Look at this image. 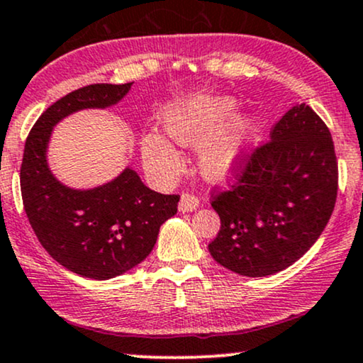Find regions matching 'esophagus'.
<instances>
[{"label":"esophagus","mask_w":363,"mask_h":363,"mask_svg":"<svg viewBox=\"0 0 363 363\" xmlns=\"http://www.w3.org/2000/svg\"><path fill=\"white\" fill-rule=\"evenodd\" d=\"M198 206H199V199L196 198V196L189 193H184L181 196V201H179V211L181 213L194 211V209H198Z\"/></svg>","instance_id":"obj_1"}]
</instances>
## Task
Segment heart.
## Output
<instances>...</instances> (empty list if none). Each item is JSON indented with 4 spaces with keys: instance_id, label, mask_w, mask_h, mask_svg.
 <instances>
[{
    "instance_id": "1",
    "label": "heart",
    "mask_w": 363,
    "mask_h": 363,
    "mask_svg": "<svg viewBox=\"0 0 363 363\" xmlns=\"http://www.w3.org/2000/svg\"><path fill=\"white\" fill-rule=\"evenodd\" d=\"M233 113L235 101L228 96H189L169 104L162 113L165 133L177 145L196 147L205 142L198 152V169L213 184L228 182L237 174L247 138L255 128L252 120L242 118L215 135ZM142 155L154 176L172 177L181 170L179 152L157 132L142 138Z\"/></svg>"
}]
</instances>
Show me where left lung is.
Returning <instances> with one entry per match:
<instances>
[{"label": "left lung", "instance_id": "1", "mask_svg": "<svg viewBox=\"0 0 363 363\" xmlns=\"http://www.w3.org/2000/svg\"><path fill=\"white\" fill-rule=\"evenodd\" d=\"M237 177L211 203L221 228L209 253L240 276H272L314 245L333 213L338 164L328 126L308 104H296L270 142L243 157Z\"/></svg>", "mask_w": 363, "mask_h": 363}]
</instances>
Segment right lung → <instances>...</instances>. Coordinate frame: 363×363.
I'll list each match as a JSON object with an SVG mask.
<instances>
[{
    "mask_svg": "<svg viewBox=\"0 0 363 363\" xmlns=\"http://www.w3.org/2000/svg\"><path fill=\"white\" fill-rule=\"evenodd\" d=\"M126 84H91L42 113L25 142L21 198L38 242L52 259L82 277L106 281L145 260L164 221L177 213V194L148 189L132 167L106 184L74 189L47 162L54 126L81 110H104L128 94Z\"/></svg>",
    "mask_w": 363,
    "mask_h": 363,
    "instance_id": "right-lung-1",
    "label": "right lung"
}]
</instances>
